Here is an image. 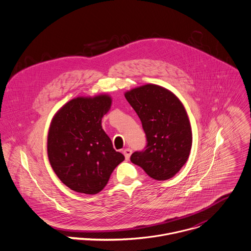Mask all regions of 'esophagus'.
I'll list each match as a JSON object with an SVG mask.
<instances>
[{"mask_svg":"<svg viewBox=\"0 0 251 251\" xmlns=\"http://www.w3.org/2000/svg\"><path fill=\"white\" fill-rule=\"evenodd\" d=\"M123 153H124V155H125L126 160H129V158H130V156H131V154H132V150H130V149H125V150L123 151Z\"/></svg>","mask_w":251,"mask_h":251,"instance_id":"34e87169","label":"esophagus"}]
</instances>
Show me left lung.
<instances>
[{"instance_id": "1", "label": "left lung", "mask_w": 251, "mask_h": 251, "mask_svg": "<svg viewBox=\"0 0 251 251\" xmlns=\"http://www.w3.org/2000/svg\"><path fill=\"white\" fill-rule=\"evenodd\" d=\"M141 119L147 146L135 151L131 161L152 179L164 181L176 175L192 149V129L180 100L167 89L147 84L125 93Z\"/></svg>"}]
</instances>
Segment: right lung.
Wrapping results in <instances>:
<instances>
[{"mask_svg":"<svg viewBox=\"0 0 251 251\" xmlns=\"http://www.w3.org/2000/svg\"><path fill=\"white\" fill-rule=\"evenodd\" d=\"M111 98L79 97L53 116L48 135V156L59 180L74 192L96 195L125 157L116 151L101 127Z\"/></svg>","mask_w":251,"mask_h":251,"instance_id":"add662e5","label":"right lung"}]
</instances>
